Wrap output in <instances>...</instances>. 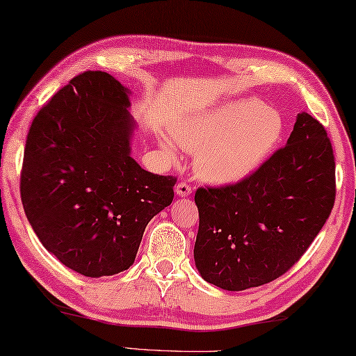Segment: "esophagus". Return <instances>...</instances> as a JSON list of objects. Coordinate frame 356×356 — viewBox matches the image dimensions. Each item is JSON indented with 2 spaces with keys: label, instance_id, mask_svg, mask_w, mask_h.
<instances>
[{
  "label": "esophagus",
  "instance_id": "34e87169",
  "mask_svg": "<svg viewBox=\"0 0 356 356\" xmlns=\"http://www.w3.org/2000/svg\"><path fill=\"white\" fill-rule=\"evenodd\" d=\"M175 193H177V195L179 197H184L193 193V188H191V184H188L186 181H179L177 186H175Z\"/></svg>",
  "mask_w": 356,
  "mask_h": 356
}]
</instances>
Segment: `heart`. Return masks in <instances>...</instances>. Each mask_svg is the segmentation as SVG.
<instances>
[{"instance_id":"obj_1","label":"heart","mask_w":356,"mask_h":356,"mask_svg":"<svg viewBox=\"0 0 356 356\" xmlns=\"http://www.w3.org/2000/svg\"><path fill=\"white\" fill-rule=\"evenodd\" d=\"M285 121L258 98H240L193 114L172 130L173 140L194 154L197 175L213 184H235L256 173L278 149ZM168 154L172 147L165 145Z\"/></svg>"}]
</instances>
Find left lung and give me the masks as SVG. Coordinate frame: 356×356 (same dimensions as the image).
Returning <instances> with one entry per match:
<instances>
[{"label":"left lung","instance_id":"1","mask_svg":"<svg viewBox=\"0 0 356 356\" xmlns=\"http://www.w3.org/2000/svg\"><path fill=\"white\" fill-rule=\"evenodd\" d=\"M334 199L331 141L323 125L300 113L286 145L250 178L195 191L202 278L242 291L282 277L325 226Z\"/></svg>","mask_w":356,"mask_h":356}]
</instances>
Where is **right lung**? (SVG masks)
Here are the masks:
<instances>
[{"label": "right lung", "mask_w": 356, "mask_h": 356, "mask_svg": "<svg viewBox=\"0 0 356 356\" xmlns=\"http://www.w3.org/2000/svg\"><path fill=\"white\" fill-rule=\"evenodd\" d=\"M129 89L105 71H84L33 119L20 197L47 251L86 277L134 264L145 227L172 204L177 178L130 157L135 122Z\"/></svg>", "instance_id": "obj_1"}]
</instances>
